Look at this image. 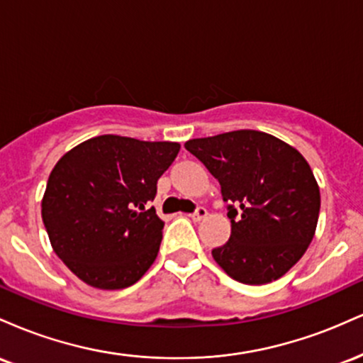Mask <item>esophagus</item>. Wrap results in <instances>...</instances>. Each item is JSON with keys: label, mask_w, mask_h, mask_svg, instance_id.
I'll use <instances>...</instances> for the list:
<instances>
[{"label": "esophagus", "mask_w": 363, "mask_h": 363, "mask_svg": "<svg viewBox=\"0 0 363 363\" xmlns=\"http://www.w3.org/2000/svg\"><path fill=\"white\" fill-rule=\"evenodd\" d=\"M189 216H191V218H193V220H196V222H199V220L206 218V216H208V211H206V208L199 206V208H196L194 213H191Z\"/></svg>", "instance_id": "34e87169"}]
</instances>
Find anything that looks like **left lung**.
Segmentation results:
<instances>
[{
    "instance_id": "obj_1",
    "label": "left lung",
    "mask_w": 363,
    "mask_h": 363,
    "mask_svg": "<svg viewBox=\"0 0 363 363\" xmlns=\"http://www.w3.org/2000/svg\"><path fill=\"white\" fill-rule=\"evenodd\" d=\"M222 186L228 242L211 254L234 280L262 285L283 277L309 247L320 208L319 186L294 147L254 129L186 141Z\"/></svg>"
}]
</instances>
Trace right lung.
I'll return each instance as SVG.
<instances>
[{
	"instance_id": "right-lung-1",
	"label": "right lung",
	"mask_w": 363,
	"mask_h": 363,
	"mask_svg": "<svg viewBox=\"0 0 363 363\" xmlns=\"http://www.w3.org/2000/svg\"><path fill=\"white\" fill-rule=\"evenodd\" d=\"M179 148L172 141L102 135L54 165L43 222L54 252L86 285L126 289L153 264L164 222L147 205Z\"/></svg>"
}]
</instances>
